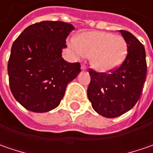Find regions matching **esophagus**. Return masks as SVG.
<instances>
[{"label":"esophagus","mask_w":153,"mask_h":153,"mask_svg":"<svg viewBox=\"0 0 153 153\" xmlns=\"http://www.w3.org/2000/svg\"><path fill=\"white\" fill-rule=\"evenodd\" d=\"M81 70H82V71H86L85 65H82V66H81Z\"/></svg>","instance_id":"1"}]
</instances>
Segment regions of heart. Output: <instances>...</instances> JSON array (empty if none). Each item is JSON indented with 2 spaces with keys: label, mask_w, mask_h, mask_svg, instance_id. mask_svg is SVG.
Segmentation results:
<instances>
[{
  "label": "heart",
  "mask_w": 153,
  "mask_h": 153,
  "mask_svg": "<svg viewBox=\"0 0 153 153\" xmlns=\"http://www.w3.org/2000/svg\"><path fill=\"white\" fill-rule=\"evenodd\" d=\"M70 47L77 57H90L91 67L100 73H108L119 67L127 55L125 40L103 31L82 33Z\"/></svg>",
  "instance_id": "1"
}]
</instances>
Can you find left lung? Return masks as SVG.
Segmentation results:
<instances>
[{
    "label": "left lung",
    "instance_id": "left-lung-1",
    "mask_svg": "<svg viewBox=\"0 0 153 153\" xmlns=\"http://www.w3.org/2000/svg\"><path fill=\"white\" fill-rule=\"evenodd\" d=\"M128 47L123 65L111 74L90 70L88 98L92 107L105 117L114 118L132 109L141 94L146 76V51L133 34L119 30Z\"/></svg>",
    "mask_w": 153,
    "mask_h": 153
}]
</instances>
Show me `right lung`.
Segmentation results:
<instances>
[{
  "label": "right lung",
  "mask_w": 153,
  "mask_h": 153,
  "mask_svg": "<svg viewBox=\"0 0 153 153\" xmlns=\"http://www.w3.org/2000/svg\"><path fill=\"white\" fill-rule=\"evenodd\" d=\"M74 29L61 21H42L27 27L15 40L7 66L9 85L27 110L42 113L56 108L68 84L81 72L79 63L62 58Z\"/></svg>",
  "instance_id": "obj_1"
}]
</instances>
